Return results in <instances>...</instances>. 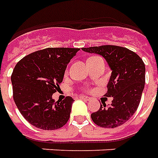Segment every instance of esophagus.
Segmentation results:
<instances>
[{
	"mask_svg": "<svg viewBox=\"0 0 158 158\" xmlns=\"http://www.w3.org/2000/svg\"><path fill=\"white\" fill-rule=\"evenodd\" d=\"M79 98H80V99H83V100H86V101H89V100H91V97H89V96H81Z\"/></svg>",
	"mask_w": 158,
	"mask_h": 158,
	"instance_id": "esophagus-1",
	"label": "esophagus"
}]
</instances>
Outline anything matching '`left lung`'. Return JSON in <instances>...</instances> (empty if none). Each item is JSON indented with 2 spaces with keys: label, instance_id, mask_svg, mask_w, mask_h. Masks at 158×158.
<instances>
[{
  "label": "left lung",
  "instance_id": "obj_1",
  "mask_svg": "<svg viewBox=\"0 0 158 158\" xmlns=\"http://www.w3.org/2000/svg\"><path fill=\"white\" fill-rule=\"evenodd\" d=\"M83 51L103 57L112 70L107 85V97H113L107 107L102 103L99 110L91 114L96 125L116 128L128 121L138 108L145 83V65L135 52L115 45L82 48Z\"/></svg>",
  "mask_w": 158,
  "mask_h": 158
}]
</instances>
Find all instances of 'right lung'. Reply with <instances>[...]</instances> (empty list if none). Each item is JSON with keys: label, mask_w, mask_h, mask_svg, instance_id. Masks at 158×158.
I'll list each match as a JSON object with an SVG mask.
<instances>
[{"label": "right lung", "mask_w": 158, "mask_h": 158, "mask_svg": "<svg viewBox=\"0 0 158 158\" xmlns=\"http://www.w3.org/2000/svg\"><path fill=\"white\" fill-rule=\"evenodd\" d=\"M80 48H48L24 56L11 76L13 97L23 117L33 126L53 131L69 119L74 99L55 102L52 95L62 81L67 64Z\"/></svg>", "instance_id": "right-lung-1"}]
</instances>
